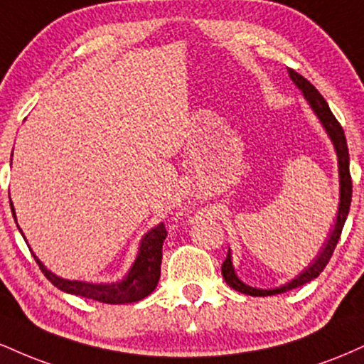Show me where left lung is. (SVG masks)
<instances>
[{
  "mask_svg": "<svg viewBox=\"0 0 364 364\" xmlns=\"http://www.w3.org/2000/svg\"><path fill=\"white\" fill-rule=\"evenodd\" d=\"M289 75L292 78V82L303 90L304 97L308 99L310 106L313 107V111L316 112L321 123H323L325 129L332 139L333 145H336L337 150V157H339V178H341V203H339V214H337V223L333 225V231L330 232V237L327 241V245L321 248V252L318 255L315 262L304 270L303 274H299L298 277L292 279L291 282H287L286 286L275 287V289H255V287L246 286L236 277L235 269H232V262H231V253L228 252V257L223 262V277L224 281L232 287V289L243 292V294H250V296H272V294H281V292L291 291L294 287L303 286V284L313 281L321 274V270L327 267V263L332 257L333 250H336L337 243H339V237L342 232V228H344L346 219H348L349 214V207H350V198H353V179H350V173H349V150H348V141H346V135L344 129H342L341 123L336 119V116L332 114L330 111L327 101L323 99V95L320 94L315 87L311 85L306 78L301 77L296 70L289 68Z\"/></svg>",
  "mask_w": 364,
  "mask_h": 364,
  "instance_id": "obj_1",
  "label": "left lung"
}]
</instances>
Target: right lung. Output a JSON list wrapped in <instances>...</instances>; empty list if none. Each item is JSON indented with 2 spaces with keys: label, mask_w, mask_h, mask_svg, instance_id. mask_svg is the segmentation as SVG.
<instances>
[{
  "label": "right lung",
  "mask_w": 364,
  "mask_h": 364,
  "mask_svg": "<svg viewBox=\"0 0 364 364\" xmlns=\"http://www.w3.org/2000/svg\"><path fill=\"white\" fill-rule=\"evenodd\" d=\"M11 212L15 210L11 205ZM168 231H166L164 224H159L152 231H149L141 240L140 253L135 263H133L132 270H129L128 277L123 282L116 284H89V282H78V281H66V279L58 277L49 272L48 269L37 260L34 255V260L43 270L49 282L56 286L58 289L70 292V294L83 296V298L95 299V301L107 303V304H123L140 301L145 296L156 289L159 277H161V262H162V243H164Z\"/></svg>",
  "instance_id": "obj_1"
}]
</instances>
